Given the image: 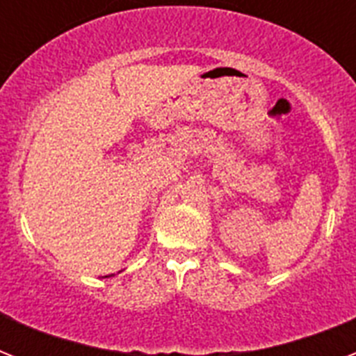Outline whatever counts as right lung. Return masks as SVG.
Returning a JSON list of instances; mask_svg holds the SVG:
<instances>
[{
  "label": "right lung",
  "instance_id": "right-lung-1",
  "mask_svg": "<svg viewBox=\"0 0 356 356\" xmlns=\"http://www.w3.org/2000/svg\"><path fill=\"white\" fill-rule=\"evenodd\" d=\"M107 277H111V275H107Z\"/></svg>",
  "mask_w": 356,
  "mask_h": 356
}]
</instances>
